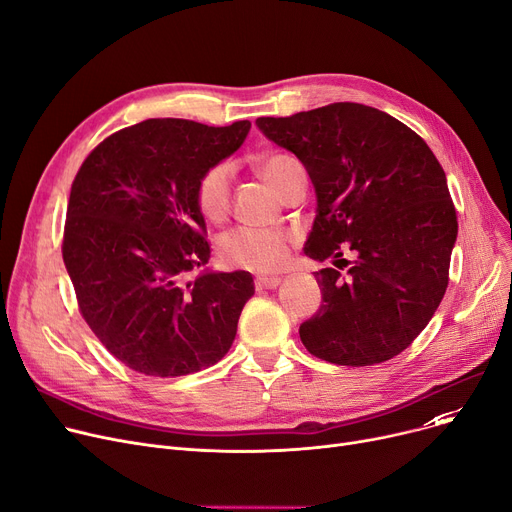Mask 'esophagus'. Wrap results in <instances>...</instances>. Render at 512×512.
<instances>
[{
	"label": "esophagus",
	"instance_id": "esophagus-1",
	"mask_svg": "<svg viewBox=\"0 0 512 512\" xmlns=\"http://www.w3.org/2000/svg\"><path fill=\"white\" fill-rule=\"evenodd\" d=\"M282 280L278 276H257L255 278V288L257 290H272L280 284Z\"/></svg>",
	"mask_w": 512,
	"mask_h": 512
}]
</instances>
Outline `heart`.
I'll return each instance as SVG.
<instances>
[{"instance_id":"1","label":"heart","mask_w":512,"mask_h":512,"mask_svg":"<svg viewBox=\"0 0 512 512\" xmlns=\"http://www.w3.org/2000/svg\"><path fill=\"white\" fill-rule=\"evenodd\" d=\"M297 164L288 153H270L259 161V174L274 191H280L286 172ZM230 178L228 164H215L207 168L195 184V205L203 220L222 224L230 211ZM294 232L286 228H234L220 236L218 253L222 261L238 270L253 274L278 272L286 263L290 247L294 245Z\"/></svg>"}]
</instances>
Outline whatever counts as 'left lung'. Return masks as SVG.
<instances>
[{
	"label": "left lung",
	"instance_id": "8db88e82",
	"mask_svg": "<svg viewBox=\"0 0 512 512\" xmlns=\"http://www.w3.org/2000/svg\"><path fill=\"white\" fill-rule=\"evenodd\" d=\"M257 126L309 172L317 215L305 255L336 265L315 272L324 305L299 328L305 348L348 367L396 357L448 286L459 222L440 161L417 132L363 103L257 118Z\"/></svg>",
	"mask_w": 512,
	"mask_h": 512
}]
</instances>
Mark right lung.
<instances>
[{"instance_id": "obj_1", "label": "right lung", "mask_w": 512, "mask_h": 512, "mask_svg": "<svg viewBox=\"0 0 512 512\" xmlns=\"http://www.w3.org/2000/svg\"><path fill=\"white\" fill-rule=\"evenodd\" d=\"M249 128L145 120L103 139L72 182L62 255L78 309L134 371L178 378L230 351L255 292L251 274H186L211 255L195 184Z\"/></svg>"}]
</instances>
